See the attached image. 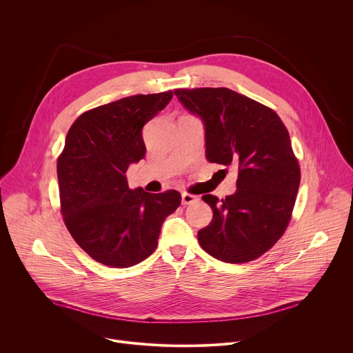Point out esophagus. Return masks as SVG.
I'll list each match as a JSON object with an SVG mask.
<instances>
[{"instance_id":"esophagus-1","label":"esophagus","mask_w":353,"mask_h":353,"mask_svg":"<svg viewBox=\"0 0 353 353\" xmlns=\"http://www.w3.org/2000/svg\"><path fill=\"white\" fill-rule=\"evenodd\" d=\"M198 199H199V196H196V195H192V194H188V192H183L181 194V203H183V205L194 204V203H196Z\"/></svg>"}]
</instances>
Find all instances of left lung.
Listing matches in <instances>:
<instances>
[{
	"mask_svg": "<svg viewBox=\"0 0 353 353\" xmlns=\"http://www.w3.org/2000/svg\"><path fill=\"white\" fill-rule=\"evenodd\" d=\"M174 94L203 121L208 162L239 169L234 194L203 196L214 216L198 241L219 261H253L279 240L294 207L300 169L289 132L272 109L228 88Z\"/></svg>",
	"mask_w": 353,
	"mask_h": 353,
	"instance_id": "obj_1",
	"label": "left lung"
}]
</instances>
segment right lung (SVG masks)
Returning a JSON list of instances; mask_svg holds the SVG:
<instances>
[{
	"instance_id": "obj_1",
	"label": "right lung",
	"mask_w": 353,
	"mask_h": 353,
	"mask_svg": "<svg viewBox=\"0 0 353 353\" xmlns=\"http://www.w3.org/2000/svg\"><path fill=\"white\" fill-rule=\"evenodd\" d=\"M173 92L134 94L81 114L57 162L61 214L78 245L100 264L132 267L154 253L165 219L181 195L131 190L130 165L145 157L143 125Z\"/></svg>"
}]
</instances>
